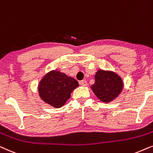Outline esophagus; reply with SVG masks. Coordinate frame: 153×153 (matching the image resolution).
<instances>
[{"label":"esophagus","mask_w":153,"mask_h":153,"mask_svg":"<svg viewBox=\"0 0 153 153\" xmlns=\"http://www.w3.org/2000/svg\"><path fill=\"white\" fill-rule=\"evenodd\" d=\"M79 83H80V85L82 87H86L87 85V82L86 80H81Z\"/></svg>","instance_id":"34e87169"}]
</instances>
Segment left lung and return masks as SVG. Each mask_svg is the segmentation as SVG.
<instances>
[{"instance_id":"8db88e82","label":"left lung","mask_w":153,"mask_h":153,"mask_svg":"<svg viewBox=\"0 0 153 153\" xmlns=\"http://www.w3.org/2000/svg\"><path fill=\"white\" fill-rule=\"evenodd\" d=\"M95 82L91 89L99 99L109 103L120 94L124 87L121 77L111 71L100 69L95 74Z\"/></svg>"}]
</instances>
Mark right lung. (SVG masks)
I'll list each match as a JSON object with an SVG mask.
<instances>
[{"label": "right lung", "mask_w": 153, "mask_h": 153, "mask_svg": "<svg viewBox=\"0 0 153 153\" xmlns=\"http://www.w3.org/2000/svg\"><path fill=\"white\" fill-rule=\"evenodd\" d=\"M78 86V81L72 77L52 70L41 79L38 90L40 99L45 103L59 108L66 103L71 92Z\"/></svg>", "instance_id": "right-lung-1"}]
</instances>
